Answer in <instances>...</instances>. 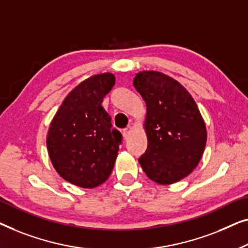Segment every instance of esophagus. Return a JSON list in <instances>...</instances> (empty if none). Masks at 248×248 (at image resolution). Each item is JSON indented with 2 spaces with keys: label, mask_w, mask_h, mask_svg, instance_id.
Listing matches in <instances>:
<instances>
[{
  "label": "esophagus",
  "mask_w": 248,
  "mask_h": 248,
  "mask_svg": "<svg viewBox=\"0 0 248 248\" xmlns=\"http://www.w3.org/2000/svg\"><path fill=\"white\" fill-rule=\"evenodd\" d=\"M130 131H131V128H130V127L124 129V137L125 139L128 138V136H129V134H130Z\"/></svg>",
  "instance_id": "34e87169"
}]
</instances>
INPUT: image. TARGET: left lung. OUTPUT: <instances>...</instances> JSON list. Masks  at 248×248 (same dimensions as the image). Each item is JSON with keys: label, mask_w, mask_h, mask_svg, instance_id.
<instances>
[{"label": "left lung", "mask_w": 248, "mask_h": 248, "mask_svg": "<svg viewBox=\"0 0 248 248\" xmlns=\"http://www.w3.org/2000/svg\"><path fill=\"white\" fill-rule=\"evenodd\" d=\"M134 86L147 107L148 146L139 164L149 179L172 184L197 167L207 142V130L191 94L163 73L139 72Z\"/></svg>", "instance_id": "1"}]
</instances>
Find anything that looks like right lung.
<instances>
[{"label": "right lung", "mask_w": 248, "mask_h": 248, "mask_svg": "<svg viewBox=\"0 0 248 248\" xmlns=\"http://www.w3.org/2000/svg\"><path fill=\"white\" fill-rule=\"evenodd\" d=\"M114 83L111 73L79 83L65 97L48 130V154L55 170L78 186L95 187L112 172L123 135L111 129L102 102Z\"/></svg>", "instance_id": "add662e5"}]
</instances>
